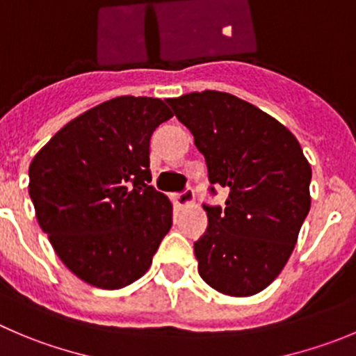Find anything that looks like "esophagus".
I'll return each instance as SVG.
<instances>
[{
	"label": "esophagus",
	"instance_id": "34e87169",
	"mask_svg": "<svg viewBox=\"0 0 356 356\" xmlns=\"http://www.w3.org/2000/svg\"><path fill=\"white\" fill-rule=\"evenodd\" d=\"M175 206L176 208H187V206L194 204V192L192 191H185L181 192V194L175 195Z\"/></svg>",
	"mask_w": 356,
	"mask_h": 356
}]
</instances>
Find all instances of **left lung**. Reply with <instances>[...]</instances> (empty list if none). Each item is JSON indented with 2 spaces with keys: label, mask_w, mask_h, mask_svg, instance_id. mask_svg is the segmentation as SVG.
Returning <instances> with one entry per match:
<instances>
[{
  "label": "left lung",
  "mask_w": 356,
  "mask_h": 356,
  "mask_svg": "<svg viewBox=\"0 0 356 356\" xmlns=\"http://www.w3.org/2000/svg\"><path fill=\"white\" fill-rule=\"evenodd\" d=\"M194 134L225 208L204 206L208 229L194 243L199 274L223 296L262 292L282 273L311 208V165L282 122L218 90L169 97ZM213 191V188H211Z\"/></svg>",
  "instance_id": "left-lung-1"
}]
</instances>
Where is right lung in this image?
<instances>
[{"label":"right lung","instance_id":"right-lung-1","mask_svg":"<svg viewBox=\"0 0 356 356\" xmlns=\"http://www.w3.org/2000/svg\"><path fill=\"white\" fill-rule=\"evenodd\" d=\"M171 117L157 97H113L67 122L29 164L36 220L82 282L124 289L152 266L172 204L148 185L150 138Z\"/></svg>","mask_w":356,"mask_h":356}]
</instances>
